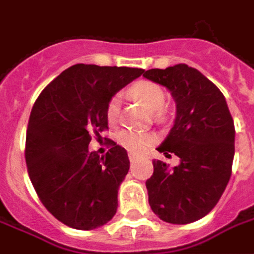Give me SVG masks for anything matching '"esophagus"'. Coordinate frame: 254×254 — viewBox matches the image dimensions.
Listing matches in <instances>:
<instances>
[{
	"instance_id": "esophagus-1",
	"label": "esophagus",
	"mask_w": 254,
	"mask_h": 254,
	"mask_svg": "<svg viewBox=\"0 0 254 254\" xmlns=\"http://www.w3.org/2000/svg\"><path fill=\"white\" fill-rule=\"evenodd\" d=\"M138 159V155H136V154H129V160H130V162H134V160H137Z\"/></svg>"
}]
</instances>
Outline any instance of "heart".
<instances>
[{"instance_id":"b5f03b06","label":"heart","mask_w":254,"mask_h":254,"mask_svg":"<svg viewBox=\"0 0 254 254\" xmlns=\"http://www.w3.org/2000/svg\"><path fill=\"white\" fill-rule=\"evenodd\" d=\"M127 92L132 98L145 106L149 111H155L156 118H159V120L165 118L166 111L163 110L162 106L165 103L166 94L159 84L143 80V81L133 84ZM120 109H121V98L116 95L109 100L107 107H106V117L110 124L117 122L118 117H120ZM117 140H118L120 145L127 148V151L140 152L152 141V136L148 133L138 132V130H133V129H125V130L120 132Z\"/></svg>"}]
</instances>
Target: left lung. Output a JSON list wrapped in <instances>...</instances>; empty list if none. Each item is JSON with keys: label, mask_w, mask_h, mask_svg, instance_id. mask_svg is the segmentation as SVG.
I'll return each instance as SVG.
<instances>
[{"label": "left lung", "mask_w": 254, "mask_h": 254, "mask_svg": "<svg viewBox=\"0 0 254 254\" xmlns=\"http://www.w3.org/2000/svg\"><path fill=\"white\" fill-rule=\"evenodd\" d=\"M144 77L169 89L176 100V120L158 147L180 158L170 169L154 160L147 180L151 209L173 224L196 222L211 212L231 176L235 129L223 94L202 73L185 64L149 69Z\"/></svg>", "instance_id": "obj_1"}]
</instances>
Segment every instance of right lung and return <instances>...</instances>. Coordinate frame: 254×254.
Instances as JSON below:
<instances>
[{
  "mask_svg": "<svg viewBox=\"0 0 254 254\" xmlns=\"http://www.w3.org/2000/svg\"><path fill=\"white\" fill-rule=\"evenodd\" d=\"M144 69L76 64L42 91L31 111L25 162L35 191L54 218L94 230L116 215L129 171L127 149L111 141L105 156L89 151L107 129L109 100Z\"/></svg>",
  "mask_w": 254,
  "mask_h": 254,
  "instance_id": "add662e5",
  "label": "right lung"
}]
</instances>
